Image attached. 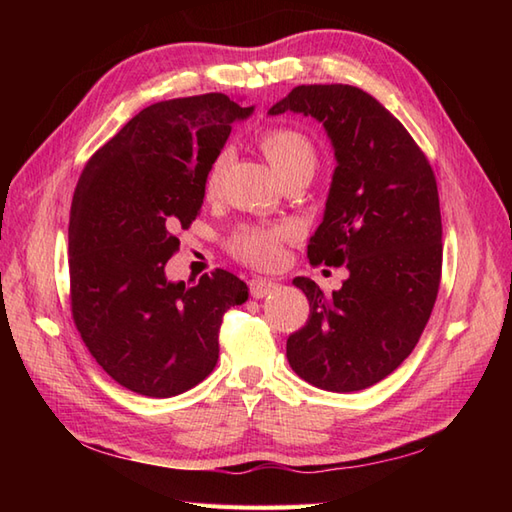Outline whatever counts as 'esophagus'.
I'll return each instance as SVG.
<instances>
[{
  "label": "esophagus",
  "mask_w": 512,
  "mask_h": 512,
  "mask_svg": "<svg viewBox=\"0 0 512 512\" xmlns=\"http://www.w3.org/2000/svg\"><path fill=\"white\" fill-rule=\"evenodd\" d=\"M248 288H250V297L264 299L266 295H270V292L277 288V284L270 279H264V277H253L248 281Z\"/></svg>",
  "instance_id": "obj_1"
}]
</instances>
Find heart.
<instances>
[{
	"label": "heart",
	"mask_w": 512,
	"mask_h": 512,
	"mask_svg": "<svg viewBox=\"0 0 512 512\" xmlns=\"http://www.w3.org/2000/svg\"><path fill=\"white\" fill-rule=\"evenodd\" d=\"M259 147L275 167L281 180L288 178H312L319 165V151L314 140L297 127H270L259 136ZM231 160V149H220L215 154L209 173H206V189L215 191L222 173ZM292 235L288 224H244L237 226L228 237V250L239 262L255 268H273L281 262V246Z\"/></svg>",
	"instance_id": "heart-1"
}]
</instances>
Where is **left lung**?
<instances>
[{
    "instance_id": "left-lung-1",
    "label": "left lung",
    "mask_w": 512,
    "mask_h": 512,
    "mask_svg": "<svg viewBox=\"0 0 512 512\" xmlns=\"http://www.w3.org/2000/svg\"><path fill=\"white\" fill-rule=\"evenodd\" d=\"M317 118L336 169L310 264L345 266L341 290L308 277L310 317L288 336L290 367L310 385L347 394L376 385L416 347L438 297L442 220L427 156L394 114L354 85H299L268 114Z\"/></svg>"
}]
</instances>
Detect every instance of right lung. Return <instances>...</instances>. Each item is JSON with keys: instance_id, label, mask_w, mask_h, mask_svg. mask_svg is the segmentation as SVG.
<instances>
[{"instance_id": "1", "label": "right lung", "mask_w": 512, "mask_h": 512, "mask_svg": "<svg viewBox=\"0 0 512 512\" xmlns=\"http://www.w3.org/2000/svg\"><path fill=\"white\" fill-rule=\"evenodd\" d=\"M253 107L200 94L145 107L96 151L70 209L72 319L118 385L171 398L213 372L220 325L248 288L217 268L198 284L167 281L178 228L200 213L206 173Z\"/></svg>"}]
</instances>
